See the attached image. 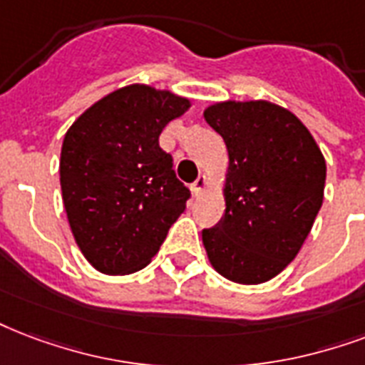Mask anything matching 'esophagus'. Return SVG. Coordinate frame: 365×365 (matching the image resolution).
<instances>
[{"instance_id":"obj_1","label":"esophagus","mask_w":365,"mask_h":365,"mask_svg":"<svg viewBox=\"0 0 365 365\" xmlns=\"http://www.w3.org/2000/svg\"><path fill=\"white\" fill-rule=\"evenodd\" d=\"M207 185H208L207 176H199V178H197V180H195L193 185H191V191H193L195 195H201L202 191L207 189Z\"/></svg>"}]
</instances>
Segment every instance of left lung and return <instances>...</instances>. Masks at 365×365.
<instances>
[{"instance_id":"8db88e82","label":"left lung","mask_w":365,"mask_h":365,"mask_svg":"<svg viewBox=\"0 0 365 365\" xmlns=\"http://www.w3.org/2000/svg\"><path fill=\"white\" fill-rule=\"evenodd\" d=\"M205 120L227 147L226 214L202 230L212 268L258 285L299 255L324 202L325 158L308 128L269 101L214 103Z\"/></svg>"}]
</instances>
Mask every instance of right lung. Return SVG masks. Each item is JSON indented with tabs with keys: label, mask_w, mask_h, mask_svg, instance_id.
<instances>
[{
	"label": "right lung",
	"mask_w": 365,
	"mask_h": 365,
	"mask_svg": "<svg viewBox=\"0 0 365 365\" xmlns=\"http://www.w3.org/2000/svg\"><path fill=\"white\" fill-rule=\"evenodd\" d=\"M189 99L132 83L91 105L61 149V191L72 235L101 274L145 268L185 210L189 189L158 145Z\"/></svg>",
	"instance_id": "1"
}]
</instances>
